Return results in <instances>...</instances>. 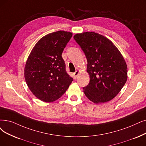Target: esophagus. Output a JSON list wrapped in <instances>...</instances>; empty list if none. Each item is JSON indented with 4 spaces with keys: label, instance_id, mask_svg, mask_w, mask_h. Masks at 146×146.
Segmentation results:
<instances>
[{
    "label": "esophagus",
    "instance_id": "34e87169",
    "mask_svg": "<svg viewBox=\"0 0 146 146\" xmlns=\"http://www.w3.org/2000/svg\"><path fill=\"white\" fill-rule=\"evenodd\" d=\"M79 73H80V71H78V70L74 73V78H76L77 77V76L78 75Z\"/></svg>",
    "mask_w": 146,
    "mask_h": 146
}]
</instances>
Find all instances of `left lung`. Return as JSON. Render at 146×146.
Returning a JSON list of instances; mask_svg holds the SVG:
<instances>
[{
  "instance_id": "obj_1",
  "label": "left lung",
  "mask_w": 146,
  "mask_h": 146,
  "mask_svg": "<svg viewBox=\"0 0 146 146\" xmlns=\"http://www.w3.org/2000/svg\"><path fill=\"white\" fill-rule=\"evenodd\" d=\"M87 60L90 82L83 87L86 97L95 104L110 101L117 95L127 79L126 63L107 38L94 32L74 36Z\"/></svg>"
}]
</instances>
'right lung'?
<instances>
[{"label":"right lung","instance_id":"right-lung-1","mask_svg":"<svg viewBox=\"0 0 146 146\" xmlns=\"http://www.w3.org/2000/svg\"><path fill=\"white\" fill-rule=\"evenodd\" d=\"M72 33L64 31L40 38L32 48L25 67L29 89L40 101L51 102L60 98L73 78L67 74L62 53Z\"/></svg>","mask_w":146,"mask_h":146}]
</instances>
